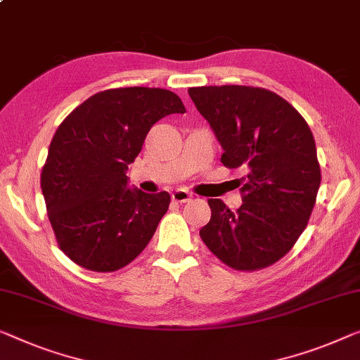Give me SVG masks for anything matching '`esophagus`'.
Here are the masks:
<instances>
[{
	"instance_id": "1",
	"label": "esophagus",
	"mask_w": 360,
	"mask_h": 360,
	"mask_svg": "<svg viewBox=\"0 0 360 360\" xmlns=\"http://www.w3.org/2000/svg\"><path fill=\"white\" fill-rule=\"evenodd\" d=\"M191 194L189 192H187L186 189H176L173 194H171V198H173L174 202H178V203H186V202H189L191 200Z\"/></svg>"
}]
</instances>
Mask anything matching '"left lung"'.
<instances>
[{"label":"left lung","mask_w":360,"mask_h":360,"mask_svg":"<svg viewBox=\"0 0 360 360\" xmlns=\"http://www.w3.org/2000/svg\"><path fill=\"white\" fill-rule=\"evenodd\" d=\"M223 147L221 163L243 168V205L208 198L200 238L224 265L255 271L276 264L307 226L321 181L312 131L280 95L245 85L187 90Z\"/></svg>","instance_id":"obj_1"}]
</instances>
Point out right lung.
Instances as JSON below:
<instances>
[{"label": "right lung", "instance_id": "1", "mask_svg": "<svg viewBox=\"0 0 360 360\" xmlns=\"http://www.w3.org/2000/svg\"><path fill=\"white\" fill-rule=\"evenodd\" d=\"M173 112L186 108L169 90L110 89L56 129L40 184L56 243L74 264L116 271L147 248L171 197L127 189L126 171L150 127Z\"/></svg>", "mask_w": 360, "mask_h": 360}]
</instances>
